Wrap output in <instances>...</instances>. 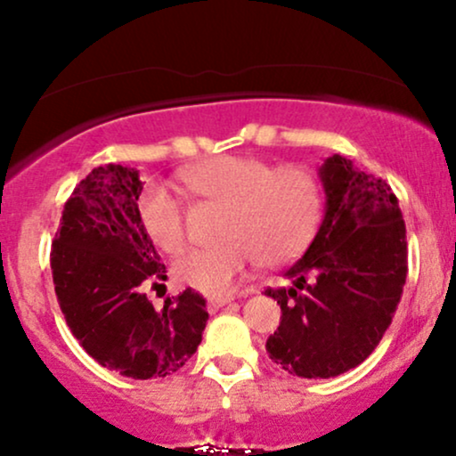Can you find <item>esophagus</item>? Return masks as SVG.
I'll use <instances>...</instances> for the list:
<instances>
[{"label":"esophagus","instance_id":"obj_1","mask_svg":"<svg viewBox=\"0 0 456 456\" xmlns=\"http://www.w3.org/2000/svg\"><path fill=\"white\" fill-rule=\"evenodd\" d=\"M235 297L233 296H221V297H208V308L210 311H216V308H221L224 305H229V302H233Z\"/></svg>","mask_w":456,"mask_h":456}]
</instances>
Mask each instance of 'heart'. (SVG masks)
<instances>
[{
	"label": "heart",
	"instance_id": "1",
	"mask_svg": "<svg viewBox=\"0 0 456 456\" xmlns=\"http://www.w3.org/2000/svg\"><path fill=\"white\" fill-rule=\"evenodd\" d=\"M192 195L223 208L212 248L192 250L175 264V279L208 296L232 291L255 259L261 265L291 261L311 242L319 221L317 177L302 167H274L253 156H218L188 169ZM148 238L167 255L188 244L186 216L171 192L148 191L139 203Z\"/></svg>",
	"mask_w": 456,
	"mask_h": 456
}]
</instances>
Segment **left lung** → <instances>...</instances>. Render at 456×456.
I'll return each mask as SVG.
<instances>
[{
  "mask_svg": "<svg viewBox=\"0 0 456 456\" xmlns=\"http://www.w3.org/2000/svg\"><path fill=\"white\" fill-rule=\"evenodd\" d=\"M326 214L289 285L265 289L281 305L270 358L305 379L337 378L362 364L388 330L407 276L405 221L381 177L345 156L319 167Z\"/></svg>",
  "mask_w": 456,
  "mask_h": 456,
  "instance_id": "obj_1",
  "label": "left lung"
}]
</instances>
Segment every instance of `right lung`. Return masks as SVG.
Segmentation results:
<instances>
[{"mask_svg": "<svg viewBox=\"0 0 456 456\" xmlns=\"http://www.w3.org/2000/svg\"><path fill=\"white\" fill-rule=\"evenodd\" d=\"M139 171L104 165L78 182L61 212L51 272L72 337L124 378H167L188 362L206 330V300L188 287L154 308L148 291L167 268L139 218Z\"/></svg>", "mask_w": 456, "mask_h": 456, "instance_id": "right-lung-1", "label": "right lung"}]
</instances>
